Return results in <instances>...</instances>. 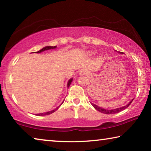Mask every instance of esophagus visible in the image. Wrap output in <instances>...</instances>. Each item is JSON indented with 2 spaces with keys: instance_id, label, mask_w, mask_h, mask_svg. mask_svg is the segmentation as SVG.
Wrapping results in <instances>:
<instances>
[{
  "instance_id": "1",
  "label": "esophagus",
  "mask_w": 151,
  "mask_h": 151,
  "mask_svg": "<svg viewBox=\"0 0 151 151\" xmlns=\"http://www.w3.org/2000/svg\"><path fill=\"white\" fill-rule=\"evenodd\" d=\"M79 75H87L88 73H87V71H86V70H83L81 71L80 73H79Z\"/></svg>"
}]
</instances>
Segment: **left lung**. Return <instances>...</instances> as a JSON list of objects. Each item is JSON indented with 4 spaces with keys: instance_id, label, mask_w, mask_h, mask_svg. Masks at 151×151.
Masks as SVG:
<instances>
[{
    "instance_id": "1",
    "label": "left lung",
    "mask_w": 151,
    "mask_h": 151,
    "mask_svg": "<svg viewBox=\"0 0 151 151\" xmlns=\"http://www.w3.org/2000/svg\"><path fill=\"white\" fill-rule=\"evenodd\" d=\"M120 53H121V54H122V53H123V52H120ZM132 101H133V99H132L131 101H130L129 103V104H127L126 106H122V107H120V108L115 109H111V110L104 109L101 108V107L97 106V105H96V104H94L92 103H91V104H92V105H93V106L94 107V109H95L96 110H97V111H98L102 112V113H104V114H115V113H118V112H121L122 111H123V110H124L125 109H127V107L129 106L130 104H131Z\"/></svg>"
}]
</instances>
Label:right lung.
<instances>
[{"mask_svg":"<svg viewBox=\"0 0 151 151\" xmlns=\"http://www.w3.org/2000/svg\"><path fill=\"white\" fill-rule=\"evenodd\" d=\"M56 47H57V46H55V47H50V46H48V47H44V48H42V49H40V50L38 51V52H35L40 53V52H43V51H45V50H50V49H53V48H55ZM72 81H73V78H70V80L68 81V83H67V87H69V86L70 85V84H71V83H72ZM63 103H64V101L63 102L62 104H63ZM61 104H60V105H61ZM60 105L58 106L57 107V108H56L55 109L52 110V111H48V112H43V113L37 114V116H44V115H48V114H52V113H53V112H55V111H57V110H58V109L59 108V107L60 106Z\"/></svg>","mask_w":151,"mask_h":151,"instance_id":"right-lung-1","label":"right lung"}]
</instances>
